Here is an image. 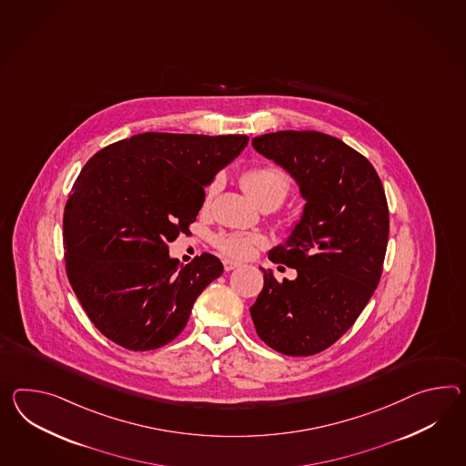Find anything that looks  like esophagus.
Listing matches in <instances>:
<instances>
[{
  "label": "esophagus",
  "instance_id": "34e87169",
  "mask_svg": "<svg viewBox=\"0 0 466 466\" xmlns=\"http://www.w3.org/2000/svg\"><path fill=\"white\" fill-rule=\"evenodd\" d=\"M238 266H240L238 262L230 261V259H224V269H226V271H232V269H236Z\"/></svg>",
  "mask_w": 466,
  "mask_h": 466
}]
</instances>
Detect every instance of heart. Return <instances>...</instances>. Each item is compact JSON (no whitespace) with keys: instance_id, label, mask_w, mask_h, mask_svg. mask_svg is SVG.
<instances>
[{"instance_id":"heart-1","label":"heart","mask_w":466,"mask_h":466,"mask_svg":"<svg viewBox=\"0 0 466 466\" xmlns=\"http://www.w3.org/2000/svg\"><path fill=\"white\" fill-rule=\"evenodd\" d=\"M240 183L246 192L261 205L268 208H276L283 204L291 190V178L286 171L278 167H256L246 170L240 175ZM218 188V180L210 182L205 190V202H208ZM264 242L261 234L256 232H220L214 238L217 249L228 258H248L254 248Z\"/></svg>"}]
</instances>
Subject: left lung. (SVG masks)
Listing matches in <instances>:
<instances>
[{"label": "left lung", "mask_w": 466, "mask_h": 466, "mask_svg": "<svg viewBox=\"0 0 466 466\" xmlns=\"http://www.w3.org/2000/svg\"><path fill=\"white\" fill-rule=\"evenodd\" d=\"M252 147L291 173L307 205L291 238L269 250L274 264L296 269V279L264 271L250 317L276 352L315 355L352 327L380 281L386 192L370 161L339 137L278 131L254 137Z\"/></svg>", "instance_id": "left-lung-1"}]
</instances>
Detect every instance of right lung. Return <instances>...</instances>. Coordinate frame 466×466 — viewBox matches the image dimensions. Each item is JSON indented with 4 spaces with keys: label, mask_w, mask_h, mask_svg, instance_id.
Masks as SVG:
<instances>
[{
    "label": "right lung",
    "mask_w": 466,
    "mask_h": 466,
    "mask_svg": "<svg viewBox=\"0 0 466 466\" xmlns=\"http://www.w3.org/2000/svg\"><path fill=\"white\" fill-rule=\"evenodd\" d=\"M248 141L143 133L84 165L64 208L66 271L104 337L145 352L182 333L195 299L224 266L208 252L180 266L168 244L190 232L205 185Z\"/></svg>",
    "instance_id": "right-lung-1"
}]
</instances>
